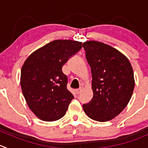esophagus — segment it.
<instances>
[{
  "instance_id": "esophagus-1",
  "label": "esophagus",
  "mask_w": 148,
  "mask_h": 148,
  "mask_svg": "<svg viewBox=\"0 0 148 148\" xmlns=\"http://www.w3.org/2000/svg\"><path fill=\"white\" fill-rule=\"evenodd\" d=\"M81 91H82V88H79L77 89V90H76V93H77V95H79L80 92H81Z\"/></svg>"
}]
</instances>
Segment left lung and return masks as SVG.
I'll use <instances>...</instances> for the list:
<instances>
[{
  "label": "left lung",
  "instance_id": "left-lung-1",
  "mask_svg": "<svg viewBox=\"0 0 148 148\" xmlns=\"http://www.w3.org/2000/svg\"><path fill=\"white\" fill-rule=\"evenodd\" d=\"M91 68V101L83 105L88 117L100 122L110 121L124 110L134 88L131 63L122 53L98 41L82 44Z\"/></svg>",
  "mask_w": 148,
  "mask_h": 148
}]
</instances>
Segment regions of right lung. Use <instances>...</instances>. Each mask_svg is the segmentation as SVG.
Returning a JSON list of instances; mask_svg holds the SVG:
<instances>
[{"label":"right lung","mask_w":148,"mask_h":148,"mask_svg":"<svg viewBox=\"0 0 148 148\" xmlns=\"http://www.w3.org/2000/svg\"><path fill=\"white\" fill-rule=\"evenodd\" d=\"M82 42L56 40L32 53L21 70V87L27 104L34 115L54 121L66 114L74 98L67 90V77L62 66L79 51Z\"/></svg>","instance_id":"1"}]
</instances>
